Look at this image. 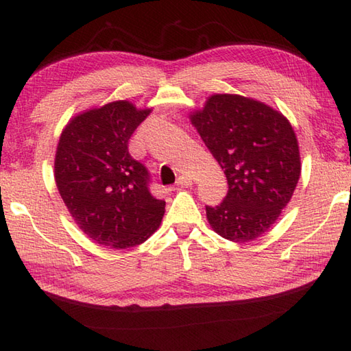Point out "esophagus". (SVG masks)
I'll list each match as a JSON object with an SVG mask.
<instances>
[{
  "label": "esophagus",
  "mask_w": 351,
  "mask_h": 351,
  "mask_svg": "<svg viewBox=\"0 0 351 351\" xmlns=\"http://www.w3.org/2000/svg\"><path fill=\"white\" fill-rule=\"evenodd\" d=\"M191 184H193L191 178L190 176H185V175H181L180 178H178V181H176L178 187H190Z\"/></svg>",
  "instance_id": "esophagus-1"
}]
</instances>
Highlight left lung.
<instances>
[{
	"mask_svg": "<svg viewBox=\"0 0 351 351\" xmlns=\"http://www.w3.org/2000/svg\"><path fill=\"white\" fill-rule=\"evenodd\" d=\"M228 180V195L206 205V219L226 240L252 241L279 219L300 178L293 126L279 111L240 95H213L190 116Z\"/></svg>",
	"mask_w": 351,
	"mask_h": 351,
	"instance_id": "1",
	"label": "left lung"
}]
</instances>
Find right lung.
<instances>
[{
  "label": "right lung",
  "instance_id": "add662e5",
  "mask_svg": "<svg viewBox=\"0 0 351 351\" xmlns=\"http://www.w3.org/2000/svg\"><path fill=\"white\" fill-rule=\"evenodd\" d=\"M149 113L128 101L110 102L73 117L58 140L57 189L80 229L98 244L134 247L161 223L166 202L152 195L147 169L128 151Z\"/></svg>",
  "mask_w": 351,
  "mask_h": 351
}]
</instances>
